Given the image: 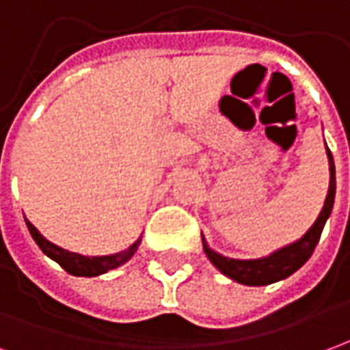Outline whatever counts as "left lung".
Wrapping results in <instances>:
<instances>
[{
	"label": "left lung",
	"mask_w": 350,
	"mask_h": 350,
	"mask_svg": "<svg viewBox=\"0 0 350 350\" xmlns=\"http://www.w3.org/2000/svg\"><path fill=\"white\" fill-rule=\"evenodd\" d=\"M326 155H328V165H330V185H328V195L324 200V206L317 221L311 225L306 234L301 236L300 240H296L291 245H285L281 250L273 251L271 255L262 258H253V260H238V258L223 257L219 253H215L208 247L204 236H202V245H204L206 257L210 258V262L227 278L234 279L242 285L250 286H262L281 281V279L288 278L291 273L301 268L306 260H308L315 245L319 243L321 232H323L324 223L330 217L332 208H334V197H336V167H334V157L332 152L326 148Z\"/></svg>",
	"instance_id": "8db88e82"
}]
</instances>
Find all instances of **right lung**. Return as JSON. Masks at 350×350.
<instances>
[{
  "instance_id": "add662e5",
  "label": "right lung",
  "mask_w": 350,
  "mask_h": 350,
  "mask_svg": "<svg viewBox=\"0 0 350 350\" xmlns=\"http://www.w3.org/2000/svg\"><path fill=\"white\" fill-rule=\"evenodd\" d=\"M27 230L29 234L35 240V243L41 247V251L50 257L52 260H56L62 268H64L67 273L71 275H80V278H95V275H100L108 270H114L118 266H122L129 260L135 253H137L138 245H140V238L137 242L131 245L129 250L122 251V253H116V255H107V257H84V255H79V253H71V251H65L62 247H57L52 242H49L44 236L37 230V228L26 219Z\"/></svg>"
}]
</instances>
